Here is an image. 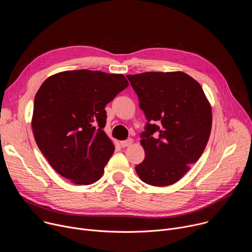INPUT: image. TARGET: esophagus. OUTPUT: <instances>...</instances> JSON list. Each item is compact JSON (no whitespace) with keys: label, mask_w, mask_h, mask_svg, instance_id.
<instances>
[{"label":"esophagus","mask_w":252,"mask_h":252,"mask_svg":"<svg viewBox=\"0 0 252 252\" xmlns=\"http://www.w3.org/2000/svg\"><path fill=\"white\" fill-rule=\"evenodd\" d=\"M132 142H133V139H132V138H127V139H126V140L121 141V146H122L123 148H126V147H129Z\"/></svg>","instance_id":"obj_1"}]
</instances>
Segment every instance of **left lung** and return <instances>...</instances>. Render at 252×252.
<instances>
[{
  "label": "left lung",
  "instance_id": "left-lung-1",
  "mask_svg": "<svg viewBox=\"0 0 252 252\" xmlns=\"http://www.w3.org/2000/svg\"><path fill=\"white\" fill-rule=\"evenodd\" d=\"M126 78L148 120L140 134L146 158L135 166L136 173L151 186L173 185L206 147L212 123L210 104L201 86L183 71H147Z\"/></svg>",
  "mask_w": 252,
  "mask_h": 252
}]
</instances>
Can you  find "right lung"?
I'll list each match as a JSON object with an SVG mask.
<instances>
[{"label":"right lung","mask_w":252,"mask_h":252,"mask_svg":"<svg viewBox=\"0 0 252 252\" xmlns=\"http://www.w3.org/2000/svg\"><path fill=\"white\" fill-rule=\"evenodd\" d=\"M128 82L124 75L78 69L47 79L33 100L32 127L52 167L76 185H91L103 173L115 147L102 128L106 103Z\"/></svg>","instance_id":"obj_1"}]
</instances>
